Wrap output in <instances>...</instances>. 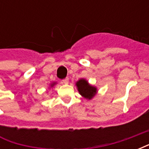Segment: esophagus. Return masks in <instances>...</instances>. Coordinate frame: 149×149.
Wrapping results in <instances>:
<instances>
[{
  "mask_svg": "<svg viewBox=\"0 0 149 149\" xmlns=\"http://www.w3.org/2000/svg\"><path fill=\"white\" fill-rule=\"evenodd\" d=\"M68 81H69V79H68V77H66L65 79H64V80L62 81V83H63V84H68Z\"/></svg>",
  "mask_w": 149,
  "mask_h": 149,
  "instance_id": "obj_1",
  "label": "esophagus"
}]
</instances>
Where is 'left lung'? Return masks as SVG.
<instances>
[{
	"instance_id": "obj_1",
	"label": "left lung",
	"mask_w": 149,
	"mask_h": 149,
	"mask_svg": "<svg viewBox=\"0 0 149 149\" xmlns=\"http://www.w3.org/2000/svg\"><path fill=\"white\" fill-rule=\"evenodd\" d=\"M76 85L77 87V90L79 92V93L81 94L82 97L88 99V100L93 99L94 96L97 94V88L88 84V82L85 79H80L76 83Z\"/></svg>"
}]
</instances>
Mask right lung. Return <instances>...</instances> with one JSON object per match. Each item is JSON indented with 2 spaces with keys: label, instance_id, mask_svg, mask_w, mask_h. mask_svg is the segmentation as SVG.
Returning <instances> with one entry per match:
<instances>
[{
  "label": "right lung",
  "instance_id": "right-lung-1",
  "mask_svg": "<svg viewBox=\"0 0 149 149\" xmlns=\"http://www.w3.org/2000/svg\"><path fill=\"white\" fill-rule=\"evenodd\" d=\"M55 84H56V82H53V83H52V84H50V86H51V87H53V86H54Z\"/></svg>",
  "mask_w": 149,
  "mask_h": 149
}]
</instances>
